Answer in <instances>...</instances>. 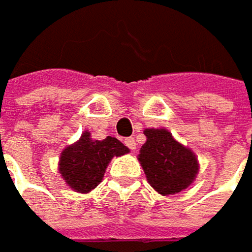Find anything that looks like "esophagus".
I'll return each instance as SVG.
<instances>
[{
  "label": "esophagus",
  "mask_w": 252,
  "mask_h": 252,
  "mask_svg": "<svg viewBox=\"0 0 252 252\" xmlns=\"http://www.w3.org/2000/svg\"><path fill=\"white\" fill-rule=\"evenodd\" d=\"M126 146L128 147V149L131 150V151H134L135 150V146H137V143H135V140L132 138V137H129V138H126Z\"/></svg>",
  "instance_id": "obj_1"
}]
</instances>
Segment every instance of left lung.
<instances>
[{
    "instance_id": "left-lung-1",
    "label": "left lung",
    "mask_w": 252,
    "mask_h": 252,
    "mask_svg": "<svg viewBox=\"0 0 252 252\" xmlns=\"http://www.w3.org/2000/svg\"><path fill=\"white\" fill-rule=\"evenodd\" d=\"M138 160L149 183L160 194H174L194 180L199 164L193 151L179 144L167 129H146Z\"/></svg>"
}]
</instances>
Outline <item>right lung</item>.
Returning a JSON list of instances; mask_svg holds the SVG:
<instances>
[{"label":"right lung","mask_w":252,"mask_h":252,"mask_svg":"<svg viewBox=\"0 0 252 252\" xmlns=\"http://www.w3.org/2000/svg\"><path fill=\"white\" fill-rule=\"evenodd\" d=\"M128 151V147L114 137L92 140L91 132L85 131L78 143L62 151L59 170L73 190L86 193L101 183L111 158Z\"/></svg>","instance_id":"obj_1"}]
</instances>
